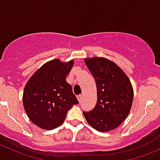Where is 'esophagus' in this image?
I'll list each match as a JSON object with an SVG mask.
<instances>
[{
    "label": "esophagus",
    "instance_id": "34e87169",
    "mask_svg": "<svg viewBox=\"0 0 160 160\" xmlns=\"http://www.w3.org/2000/svg\"><path fill=\"white\" fill-rule=\"evenodd\" d=\"M82 99H83V95L82 94H80L77 96V100H78L79 102H80V101H82Z\"/></svg>",
    "mask_w": 160,
    "mask_h": 160
}]
</instances>
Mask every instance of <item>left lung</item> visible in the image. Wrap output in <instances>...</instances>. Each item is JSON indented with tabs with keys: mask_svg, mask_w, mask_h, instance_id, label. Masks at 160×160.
<instances>
[{
	"mask_svg": "<svg viewBox=\"0 0 160 160\" xmlns=\"http://www.w3.org/2000/svg\"><path fill=\"white\" fill-rule=\"evenodd\" d=\"M84 62L95 79L98 101L94 108L83 111V115L94 129L109 132L128 117L133 102V88L128 76L110 59L86 58Z\"/></svg>",
	"mask_w": 160,
	"mask_h": 160,
	"instance_id": "1",
	"label": "left lung"
}]
</instances>
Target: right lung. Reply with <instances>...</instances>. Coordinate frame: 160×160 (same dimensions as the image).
Returning <instances> with one entry per match:
<instances>
[{"label":"right lung","instance_id":"1","mask_svg":"<svg viewBox=\"0 0 160 160\" xmlns=\"http://www.w3.org/2000/svg\"><path fill=\"white\" fill-rule=\"evenodd\" d=\"M73 60L55 59L43 64L27 82L23 92V106L33 124L42 129L52 130L62 125L67 113L78 104L66 77Z\"/></svg>","mask_w":160,"mask_h":160}]
</instances>
